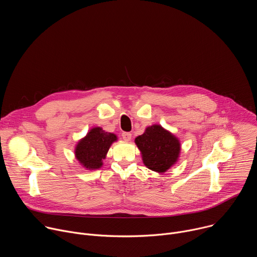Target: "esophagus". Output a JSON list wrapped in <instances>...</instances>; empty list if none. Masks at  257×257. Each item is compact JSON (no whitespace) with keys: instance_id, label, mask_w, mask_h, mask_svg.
<instances>
[{"instance_id":"esophagus-1","label":"esophagus","mask_w":257,"mask_h":257,"mask_svg":"<svg viewBox=\"0 0 257 257\" xmlns=\"http://www.w3.org/2000/svg\"><path fill=\"white\" fill-rule=\"evenodd\" d=\"M122 137H123V139H124L125 141H130V139H131V137H132V134L129 133V132H123V133H122Z\"/></svg>"}]
</instances>
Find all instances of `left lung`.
I'll return each mask as SVG.
<instances>
[{
  "label": "left lung",
  "mask_w": 257,
  "mask_h": 257,
  "mask_svg": "<svg viewBox=\"0 0 257 257\" xmlns=\"http://www.w3.org/2000/svg\"><path fill=\"white\" fill-rule=\"evenodd\" d=\"M135 143L145 167L160 174L177 163L181 152L179 139L157 124L146 128L142 135L135 138Z\"/></svg>",
  "instance_id": "left-lung-1"
}]
</instances>
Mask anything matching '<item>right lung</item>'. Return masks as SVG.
<instances>
[{
    "mask_svg": "<svg viewBox=\"0 0 257 257\" xmlns=\"http://www.w3.org/2000/svg\"><path fill=\"white\" fill-rule=\"evenodd\" d=\"M117 139L114 133L94 127L76 144L75 158L86 170H97L102 167V160L105 159L109 146Z\"/></svg>",
    "mask_w": 257,
    "mask_h": 257,
    "instance_id": "right-lung-1",
    "label": "right lung"
}]
</instances>
